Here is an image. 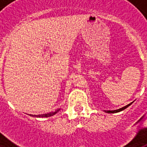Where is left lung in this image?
<instances>
[{
  "instance_id": "1",
  "label": "left lung",
  "mask_w": 147,
  "mask_h": 147,
  "mask_svg": "<svg viewBox=\"0 0 147 147\" xmlns=\"http://www.w3.org/2000/svg\"><path fill=\"white\" fill-rule=\"evenodd\" d=\"M133 102H131L130 104H129V105H127V106H125V107H122V108H120V109H117V110H114V111H107V113H117V112H120L121 111H123V110H124L125 108H127V107H129L131 104H132Z\"/></svg>"
}]
</instances>
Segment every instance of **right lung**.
<instances>
[{
	"mask_svg": "<svg viewBox=\"0 0 147 147\" xmlns=\"http://www.w3.org/2000/svg\"><path fill=\"white\" fill-rule=\"evenodd\" d=\"M60 109L55 111V112H50L49 114H30V116L32 117H48L53 116L54 114H55L57 113Z\"/></svg>",
	"mask_w": 147,
	"mask_h": 147,
	"instance_id": "1",
	"label": "right lung"
}]
</instances>
